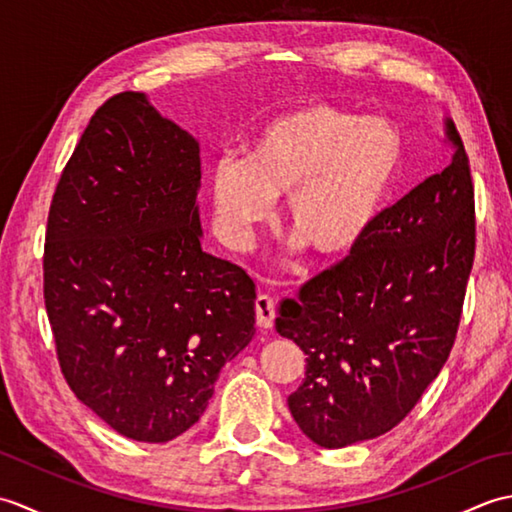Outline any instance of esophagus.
I'll list each match as a JSON object with an SVG mask.
<instances>
[{"label": "esophagus", "instance_id": "34e87169", "mask_svg": "<svg viewBox=\"0 0 512 512\" xmlns=\"http://www.w3.org/2000/svg\"><path fill=\"white\" fill-rule=\"evenodd\" d=\"M255 317L259 328H273L275 325V299L270 295H259L255 299Z\"/></svg>", "mask_w": 512, "mask_h": 512}]
</instances>
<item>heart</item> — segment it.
<instances>
[{
    "label": "heart",
    "mask_w": 512,
    "mask_h": 512,
    "mask_svg": "<svg viewBox=\"0 0 512 512\" xmlns=\"http://www.w3.org/2000/svg\"><path fill=\"white\" fill-rule=\"evenodd\" d=\"M405 160L400 129L330 101H301L268 116L244 147L211 173L222 235L246 246L253 228L284 200V226L314 257L356 253L383 217Z\"/></svg>",
    "instance_id": "obj_1"
}]
</instances>
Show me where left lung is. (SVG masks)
<instances>
[{
  "label": "left lung",
  "instance_id": "8db88e82",
  "mask_svg": "<svg viewBox=\"0 0 512 512\" xmlns=\"http://www.w3.org/2000/svg\"><path fill=\"white\" fill-rule=\"evenodd\" d=\"M385 209L367 242L279 303L275 328L306 354L292 418L325 449L372 440L416 407L447 363L475 257L469 156Z\"/></svg>",
  "mask_w": 512,
  "mask_h": 512
}]
</instances>
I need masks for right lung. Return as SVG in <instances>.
I'll use <instances>...</instances> for the list:
<instances>
[{
  "mask_svg": "<svg viewBox=\"0 0 512 512\" xmlns=\"http://www.w3.org/2000/svg\"><path fill=\"white\" fill-rule=\"evenodd\" d=\"M200 145L145 94L105 101L52 195L43 299L65 383L125 438L200 420L255 334V284L204 253Z\"/></svg>",
  "mask_w": 512,
  "mask_h": 512,
  "instance_id": "right-lung-1",
  "label": "right lung"
}]
</instances>
